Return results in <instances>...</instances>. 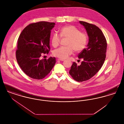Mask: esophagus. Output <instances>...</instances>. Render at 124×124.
Instances as JSON below:
<instances>
[{
  "label": "esophagus",
  "mask_w": 124,
  "mask_h": 124,
  "mask_svg": "<svg viewBox=\"0 0 124 124\" xmlns=\"http://www.w3.org/2000/svg\"><path fill=\"white\" fill-rule=\"evenodd\" d=\"M58 60H59V61H63L65 60V59H58Z\"/></svg>",
  "instance_id": "obj_1"
}]
</instances>
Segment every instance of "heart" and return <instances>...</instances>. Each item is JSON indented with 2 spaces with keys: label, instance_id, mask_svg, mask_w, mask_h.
Segmentation results:
<instances>
[{
  "label": "heart",
  "instance_id": "obj_1",
  "mask_svg": "<svg viewBox=\"0 0 124 124\" xmlns=\"http://www.w3.org/2000/svg\"><path fill=\"white\" fill-rule=\"evenodd\" d=\"M60 36L56 32L54 33L52 36L51 42L53 47H56L59 45L61 37L68 38L66 42L67 46L59 47L53 51V55L61 59L68 58L72 54L73 50L77 53L82 51L87 44V35L81 32L75 26L69 25L62 27L60 30Z\"/></svg>",
  "mask_w": 124,
  "mask_h": 124
}]
</instances>
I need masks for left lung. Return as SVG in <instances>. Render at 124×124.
<instances>
[{"label":"left lung","mask_w":124,"mask_h":124,"mask_svg":"<svg viewBox=\"0 0 124 124\" xmlns=\"http://www.w3.org/2000/svg\"><path fill=\"white\" fill-rule=\"evenodd\" d=\"M79 23L85 27L89 37L87 47L78 55L82 59L78 65L73 62L69 73L78 82L86 81L94 76L103 65L106 57L107 42L102 31L96 25L84 21Z\"/></svg>","instance_id":"1"}]
</instances>
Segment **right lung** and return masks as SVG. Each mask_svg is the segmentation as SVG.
Returning <instances> with one entry per match:
<instances>
[{
	"instance_id": "add662e5",
	"label": "right lung",
	"mask_w": 124,
	"mask_h": 124,
	"mask_svg": "<svg viewBox=\"0 0 124 124\" xmlns=\"http://www.w3.org/2000/svg\"><path fill=\"white\" fill-rule=\"evenodd\" d=\"M54 23L40 21L25 27L18 37L16 57L24 73L35 79H42L50 72L55 64V57L41 59L43 53L50 51L51 31Z\"/></svg>"
}]
</instances>
